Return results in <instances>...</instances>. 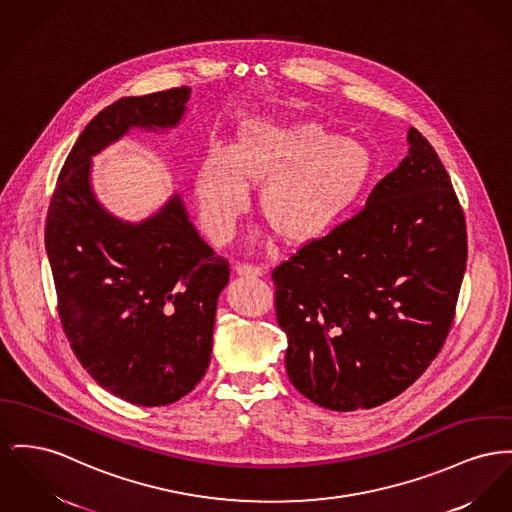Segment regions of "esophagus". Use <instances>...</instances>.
Returning a JSON list of instances; mask_svg holds the SVG:
<instances>
[{
  "label": "esophagus",
  "instance_id": "1",
  "mask_svg": "<svg viewBox=\"0 0 512 512\" xmlns=\"http://www.w3.org/2000/svg\"><path fill=\"white\" fill-rule=\"evenodd\" d=\"M236 272L240 274V276H249V278H257V276H261L263 274V267H257V265H247V263H243V265H238L236 267Z\"/></svg>",
  "mask_w": 512,
  "mask_h": 512
}]
</instances>
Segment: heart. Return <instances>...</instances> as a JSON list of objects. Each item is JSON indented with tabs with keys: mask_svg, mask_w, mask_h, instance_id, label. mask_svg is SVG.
<instances>
[{
	"mask_svg": "<svg viewBox=\"0 0 512 512\" xmlns=\"http://www.w3.org/2000/svg\"><path fill=\"white\" fill-rule=\"evenodd\" d=\"M375 158L367 145L338 137L317 121L249 120L232 149L209 147L195 172L199 218L214 243L236 234L249 207L247 183H259V207L288 243L334 232L367 191Z\"/></svg>",
	"mask_w": 512,
	"mask_h": 512,
	"instance_id": "b5f03b06",
	"label": "heart"
}]
</instances>
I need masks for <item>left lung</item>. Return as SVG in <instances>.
Here are the masks:
<instances>
[{"mask_svg":"<svg viewBox=\"0 0 512 512\" xmlns=\"http://www.w3.org/2000/svg\"><path fill=\"white\" fill-rule=\"evenodd\" d=\"M408 145L360 214L272 272L288 377L329 410L406 391L451 331L466 222L437 152L416 129Z\"/></svg>","mask_w":512,"mask_h":512,"instance_id":"1","label":"left lung"}]
</instances>
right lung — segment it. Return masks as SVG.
<instances>
[{
  "mask_svg": "<svg viewBox=\"0 0 512 512\" xmlns=\"http://www.w3.org/2000/svg\"><path fill=\"white\" fill-rule=\"evenodd\" d=\"M189 87L127 96L79 135L46 218L61 325L92 379L137 406H166L205 377L218 296L230 280L180 195L141 222L108 211L92 189V156L129 129L168 131Z\"/></svg>",
  "mask_w": 512,
  "mask_h": 512,
  "instance_id": "1",
  "label": "right lung"
}]
</instances>
